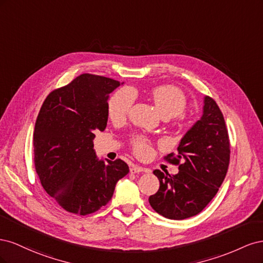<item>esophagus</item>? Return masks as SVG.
Returning <instances> with one entry per match:
<instances>
[{
  "label": "esophagus",
  "instance_id": "esophagus-1",
  "mask_svg": "<svg viewBox=\"0 0 263 263\" xmlns=\"http://www.w3.org/2000/svg\"><path fill=\"white\" fill-rule=\"evenodd\" d=\"M132 173H139V172H148L146 168H142L140 165H133L130 168Z\"/></svg>",
  "mask_w": 263,
  "mask_h": 263
}]
</instances>
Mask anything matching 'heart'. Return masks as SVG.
<instances>
[{"instance_id": "1", "label": "heart", "mask_w": 263, "mask_h": 263, "mask_svg": "<svg viewBox=\"0 0 263 263\" xmlns=\"http://www.w3.org/2000/svg\"><path fill=\"white\" fill-rule=\"evenodd\" d=\"M150 95L164 117L180 115L186 107V97L180 87L171 84L158 85L151 89ZM135 102V93L128 87L117 90L108 100V114L114 121H121L128 115ZM132 149L138 157L150 154V140L145 136H135L130 140Z\"/></svg>"}]
</instances>
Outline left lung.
<instances>
[{"instance_id":"obj_1","label":"left lung","mask_w":263,"mask_h":263,"mask_svg":"<svg viewBox=\"0 0 263 263\" xmlns=\"http://www.w3.org/2000/svg\"><path fill=\"white\" fill-rule=\"evenodd\" d=\"M178 155L164 160L179 165V173L155 170L160 186L149 196L158 214L169 219H185L201 213L216 195L229 165L230 141L227 126L217 103L206 97L200 121L182 138Z\"/></svg>"}]
</instances>
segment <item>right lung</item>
<instances>
[{
    "label": "right lung",
    "mask_w": 263,
    "mask_h": 263,
    "mask_svg": "<svg viewBox=\"0 0 263 263\" xmlns=\"http://www.w3.org/2000/svg\"><path fill=\"white\" fill-rule=\"evenodd\" d=\"M121 84L83 73L44 101L34 130V162L42 186L61 208L89 215L105 206L129 172L122 159L98 160L95 132L106 128L109 93Z\"/></svg>",
    "instance_id": "1"
}]
</instances>
